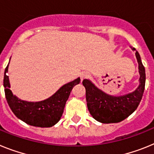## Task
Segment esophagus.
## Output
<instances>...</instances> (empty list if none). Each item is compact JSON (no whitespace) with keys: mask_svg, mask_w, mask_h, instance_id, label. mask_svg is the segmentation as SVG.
I'll list each match as a JSON object with an SVG mask.
<instances>
[{"mask_svg":"<svg viewBox=\"0 0 154 154\" xmlns=\"http://www.w3.org/2000/svg\"><path fill=\"white\" fill-rule=\"evenodd\" d=\"M88 77V73H87V72H85V73H82V74L81 75V81H83L84 79L87 78V77Z\"/></svg>","mask_w":154,"mask_h":154,"instance_id":"esophagus-1","label":"esophagus"}]
</instances>
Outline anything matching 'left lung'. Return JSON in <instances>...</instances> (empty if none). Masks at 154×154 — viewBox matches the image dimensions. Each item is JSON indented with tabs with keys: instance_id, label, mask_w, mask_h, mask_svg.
Here are the masks:
<instances>
[{
	"instance_id": "8db88e82",
	"label": "left lung",
	"mask_w": 154,
	"mask_h": 154,
	"mask_svg": "<svg viewBox=\"0 0 154 154\" xmlns=\"http://www.w3.org/2000/svg\"><path fill=\"white\" fill-rule=\"evenodd\" d=\"M133 50L136 49L133 48ZM136 57L139 64L140 85L132 93L117 97L109 95L98 89L88 79L83 81L82 84L86 89L88 109L95 120L101 123H117L129 117L137 109L144 92L146 73L137 51Z\"/></svg>"
}]
</instances>
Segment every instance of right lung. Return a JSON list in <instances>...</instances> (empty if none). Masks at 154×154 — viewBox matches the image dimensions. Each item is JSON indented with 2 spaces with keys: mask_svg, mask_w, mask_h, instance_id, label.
<instances>
[{
  "mask_svg": "<svg viewBox=\"0 0 154 154\" xmlns=\"http://www.w3.org/2000/svg\"><path fill=\"white\" fill-rule=\"evenodd\" d=\"M9 64V63H8ZM8 65L5 70L4 87L5 97L10 109L15 116L28 125L48 128L52 127L60 121L69 94L75 85H78L80 77L61 87L56 93L44 101L31 102L19 99L10 90L8 76Z\"/></svg>",
  "mask_w": 154,
  "mask_h": 154,
  "instance_id": "obj_1",
  "label": "right lung"
}]
</instances>
